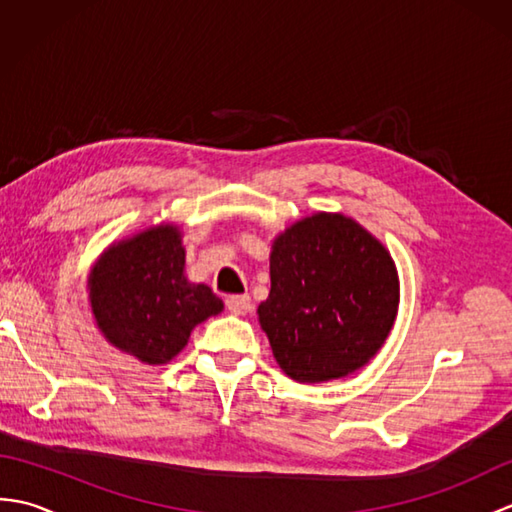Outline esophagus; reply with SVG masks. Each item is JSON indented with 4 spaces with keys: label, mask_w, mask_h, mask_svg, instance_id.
<instances>
[{
    "label": "esophagus",
    "mask_w": 512,
    "mask_h": 512,
    "mask_svg": "<svg viewBox=\"0 0 512 512\" xmlns=\"http://www.w3.org/2000/svg\"><path fill=\"white\" fill-rule=\"evenodd\" d=\"M226 308L233 314H246V312H250V297L248 295L226 297Z\"/></svg>",
    "instance_id": "esophagus-1"
}]
</instances>
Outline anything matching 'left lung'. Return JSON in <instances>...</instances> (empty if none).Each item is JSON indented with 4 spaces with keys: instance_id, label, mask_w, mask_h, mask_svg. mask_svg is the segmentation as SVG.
Listing matches in <instances>:
<instances>
[{
    "instance_id": "8db88e82",
    "label": "left lung",
    "mask_w": 512,
    "mask_h": 512,
    "mask_svg": "<svg viewBox=\"0 0 512 512\" xmlns=\"http://www.w3.org/2000/svg\"><path fill=\"white\" fill-rule=\"evenodd\" d=\"M398 299L389 250L352 217L314 213L275 237L270 295L257 314L292 380L328 383L372 361Z\"/></svg>"
}]
</instances>
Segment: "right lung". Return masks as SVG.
Here are the masks:
<instances>
[{
	"instance_id": "1",
	"label": "right lung",
	"mask_w": 512,
	"mask_h": 512,
	"mask_svg": "<svg viewBox=\"0 0 512 512\" xmlns=\"http://www.w3.org/2000/svg\"><path fill=\"white\" fill-rule=\"evenodd\" d=\"M88 290L105 339L147 365L169 363L195 325L224 310L209 286L184 277L182 235L173 224L112 244L94 264Z\"/></svg>"
}]
</instances>
